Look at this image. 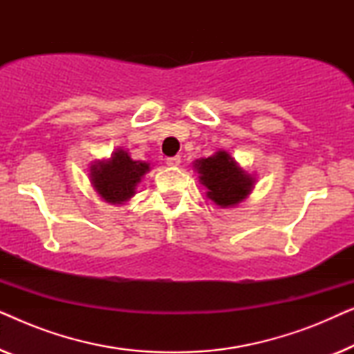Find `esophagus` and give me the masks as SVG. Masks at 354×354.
Segmentation results:
<instances>
[{
	"mask_svg": "<svg viewBox=\"0 0 354 354\" xmlns=\"http://www.w3.org/2000/svg\"><path fill=\"white\" fill-rule=\"evenodd\" d=\"M180 156H171V158H167L166 159V162H167V166H171V167H177L178 164H180Z\"/></svg>",
	"mask_w": 354,
	"mask_h": 354,
	"instance_id": "34e87169",
	"label": "esophagus"
}]
</instances>
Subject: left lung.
<instances>
[{"label": "left lung", "instance_id": "obj_1", "mask_svg": "<svg viewBox=\"0 0 354 354\" xmlns=\"http://www.w3.org/2000/svg\"><path fill=\"white\" fill-rule=\"evenodd\" d=\"M193 164L200 174V182L207 188V198L217 206L234 207L253 190L254 177L243 171L224 149L209 158L196 159Z\"/></svg>", "mask_w": 354, "mask_h": 354}]
</instances>
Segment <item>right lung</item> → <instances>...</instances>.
<instances>
[{"instance_id": "obj_1", "label": "right lung", "mask_w": 354, "mask_h": 354, "mask_svg": "<svg viewBox=\"0 0 354 354\" xmlns=\"http://www.w3.org/2000/svg\"><path fill=\"white\" fill-rule=\"evenodd\" d=\"M149 171V164L133 161L118 148L106 161H95L90 167V182L96 193L111 205H124L135 195V188Z\"/></svg>"}]
</instances>
